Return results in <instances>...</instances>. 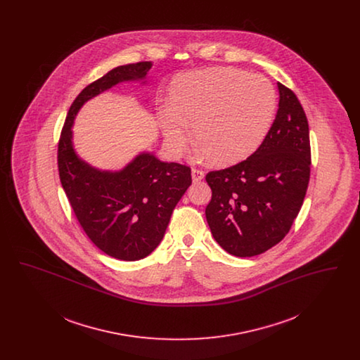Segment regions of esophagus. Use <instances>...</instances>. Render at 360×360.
<instances>
[{"label": "esophagus", "mask_w": 360, "mask_h": 360, "mask_svg": "<svg viewBox=\"0 0 360 360\" xmlns=\"http://www.w3.org/2000/svg\"><path fill=\"white\" fill-rule=\"evenodd\" d=\"M204 176H205V172H202L201 169H193L191 170V178H193L194 182H198V181L204 179Z\"/></svg>", "instance_id": "obj_1"}]
</instances>
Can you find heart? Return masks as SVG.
<instances>
[{"instance_id": "b5f03b06", "label": "heart", "mask_w": 360, "mask_h": 360, "mask_svg": "<svg viewBox=\"0 0 360 360\" xmlns=\"http://www.w3.org/2000/svg\"><path fill=\"white\" fill-rule=\"evenodd\" d=\"M273 85L262 75L216 68L181 75L170 87V106L160 109L169 147L179 151L193 124L198 153L216 165H232L257 150L275 112Z\"/></svg>"}]
</instances>
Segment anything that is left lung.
<instances>
[{
	"label": "left lung",
	"instance_id": "obj_1",
	"mask_svg": "<svg viewBox=\"0 0 360 360\" xmlns=\"http://www.w3.org/2000/svg\"><path fill=\"white\" fill-rule=\"evenodd\" d=\"M278 90L274 122L257 151L206 174L212 188L206 221L214 240L235 257H255L283 239L308 190V119L292 90L282 84Z\"/></svg>",
	"mask_w": 360,
	"mask_h": 360
}]
</instances>
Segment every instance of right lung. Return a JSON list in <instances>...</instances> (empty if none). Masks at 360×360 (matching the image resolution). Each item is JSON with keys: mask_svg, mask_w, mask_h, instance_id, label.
Here are the masks:
<instances>
[{"mask_svg": "<svg viewBox=\"0 0 360 360\" xmlns=\"http://www.w3.org/2000/svg\"><path fill=\"white\" fill-rule=\"evenodd\" d=\"M151 66H119L86 86L70 106L58 143L60 184L78 223L97 248L128 262L150 255L159 245L174 207L191 185V169L141 154L121 172H98L75 154L71 125L87 100L122 81L143 79Z\"/></svg>", "mask_w": 360, "mask_h": 360, "instance_id": "add662e5", "label": "right lung"}]
</instances>
